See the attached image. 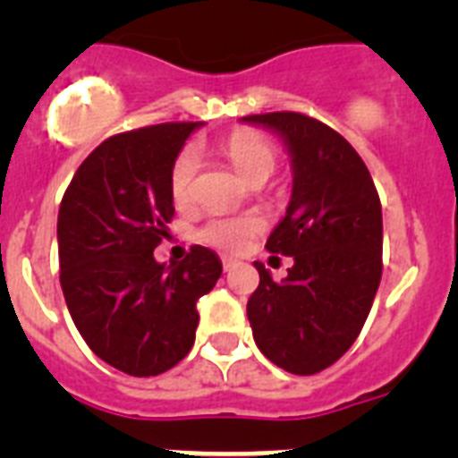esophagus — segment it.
I'll return each mask as SVG.
<instances>
[{
	"mask_svg": "<svg viewBox=\"0 0 458 458\" xmlns=\"http://www.w3.org/2000/svg\"><path fill=\"white\" fill-rule=\"evenodd\" d=\"M222 268H225V273H229L232 268H236V261L229 257H222Z\"/></svg>",
	"mask_w": 458,
	"mask_h": 458,
	"instance_id": "obj_1",
	"label": "esophagus"
}]
</instances>
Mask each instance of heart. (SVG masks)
Wrapping results in <instances>:
<instances>
[{"instance_id":"1","label":"heart","mask_w":458,"mask_h":458,"mask_svg":"<svg viewBox=\"0 0 458 458\" xmlns=\"http://www.w3.org/2000/svg\"><path fill=\"white\" fill-rule=\"evenodd\" d=\"M220 151L232 163L236 174L242 181L252 183H264L270 179L277 167V151L266 140L264 135H259L254 131H236L232 135H226L220 141ZM199 169V157L192 147L183 148L176 156L169 172V192H172L176 204H183L190 197V188H192L194 174ZM264 229V220L257 213H236V216H213L206 220L201 226V241L216 245L222 250H241L250 238L257 232Z\"/></svg>"}]
</instances>
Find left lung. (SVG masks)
<instances>
[{"mask_svg":"<svg viewBox=\"0 0 458 458\" xmlns=\"http://www.w3.org/2000/svg\"><path fill=\"white\" fill-rule=\"evenodd\" d=\"M284 141L293 169L286 216L266 250L293 259L282 282L254 261L248 318L259 351L289 374L337 362L369 317L383 273V216L371 174L330 125L298 112L242 116Z\"/></svg>","mask_w":458,"mask_h":458,"instance_id":"1","label":"left lung"}]
</instances>
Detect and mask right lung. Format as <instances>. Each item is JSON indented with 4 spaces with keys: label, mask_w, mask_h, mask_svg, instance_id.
I'll return each instance as SVG.
<instances>
[{
    "label": "right lung",
    "mask_w": 458,
    "mask_h": 458,
    "mask_svg": "<svg viewBox=\"0 0 458 458\" xmlns=\"http://www.w3.org/2000/svg\"><path fill=\"white\" fill-rule=\"evenodd\" d=\"M201 123H160L109 137L72 176L56 220L62 289L89 349L114 369L157 376L194 344L197 301L222 275L213 250L179 264L153 250L174 217L169 172Z\"/></svg>",
    "instance_id": "1"
}]
</instances>
